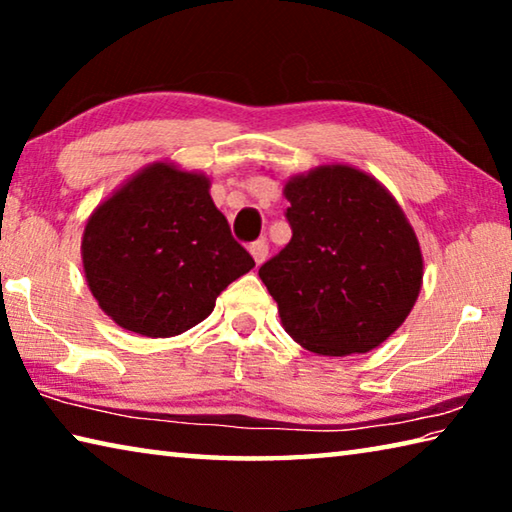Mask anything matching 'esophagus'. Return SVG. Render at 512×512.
Returning a JSON list of instances; mask_svg holds the SVG:
<instances>
[{"mask_svg":"<svg viewBox=\"0 0 512 512\" xmlns=\"http://www.w3.org/2000/svg\"><path fill=\"white\" fill-rule=\"evenodd\" d=\"M250 255H253L257 266L264 264V259L268 257V244H266V239H257L255 244H250Z\"/></svg>","mask_w":512,"mask_h":512,"instance_id":"obj_1","label":"esophagus"}]
</instances>
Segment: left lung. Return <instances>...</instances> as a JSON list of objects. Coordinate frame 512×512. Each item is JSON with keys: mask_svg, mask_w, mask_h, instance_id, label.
<instances>
[{"mask_svg": "<svg viewBox=\"0 0 512 512\" xmlns=\"http://www.w3.org/2000/svg\"><path fill=\"white\" fill-rule=\"evenodd\" d=\"M293 237L259 268L293 341L325 357L375 350L422 289L420 241L395 196L350 164H320L284 185Z\"/></svg>", "mask_w": 512, "mask_h": 512, "instance_id": "left-lung-1", "label": "left lung"}]
</instances>
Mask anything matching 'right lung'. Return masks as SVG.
I'll list each match as a JSON object with an SVG mask.
<instances>
[{
  "mask_svg": "<svg viewBox=\"0 0 512 512\" xmlns=\"http://www.w3.org/2000/svg\"><path fill=\"white\" fill-rule=\"evenodd\" d=\"M210 187L205 173L158 160L88 216L81 239L85 282L119 327L149 339L183 334L255 266L232 239Z\"/></svg>",
  "mask_w": 512,
  "mask_h": 512,
  "instance_id": "1",
  "label": "right lung"
}]
</instances>
